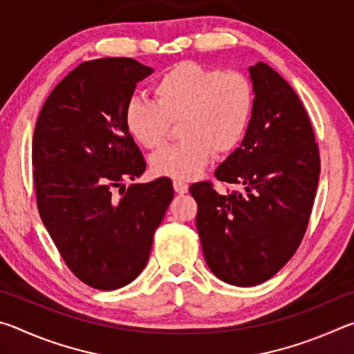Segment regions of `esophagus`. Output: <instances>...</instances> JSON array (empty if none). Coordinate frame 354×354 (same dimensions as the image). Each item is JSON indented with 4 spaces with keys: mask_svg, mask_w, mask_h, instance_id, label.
Instances as JSON below:
<instances>
[{
    "mask_svg": "<svg viewBox=\"0 0 354 354\" xmlns=\"http://www.w3.org/2000/svg\"><path fill=\"white\" fill-rule=\"evenodd\" d=\"M173 189H175V192L176 194H179V195H184V194H187V190H189V185L185 184V183H183V181H173Z\"/></svg>",
    "mask_w": 354,
    "mask_h": 354,
    "instance_id": "1",
    "label": "esophagus"
}]
</instances>
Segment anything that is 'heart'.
Returning a JSON list of instances; mask_svg holds the SVG:
<instances>
[{
    "label": "heart",
    "instance_id": "obj_1",
    "mask_svg": "<svg viewBox=\"0 0 354 354\" xmlns=\"http://www.w3.org/2000/svg\"><path fill=\"white\" fill-rule=\"evenodd\" d=\"M154 103L133 100L124 109V127L148 149L169 139L179 122L181 142L151 158L159 176L194 179L205 171L214 154H230L242 142L253 117L256 95L242 71H223L196 62L171 67L153 86Z\"/></svg>",
    "mask_w": 354,
    "mask_h": 354
}]
</instances>
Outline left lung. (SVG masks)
Returning <instances> with one entry per match:
<instances>
[{
    "label": "left lung",
    "mask_w": 354,
    "mask_h": 354,
    "mask_svg": "<svg viewBox=\"0 0 354 354\" xmlns=\"http://www.w3.org/2000/svg\"><path fill=\"white\" fill-rule=\"evenodd\" d=\"M256 103L241 147L215 170L221 184L201 181L189 192L198 205L206 263L227 284L250 287L270 279L303 241L320 175L314 129L298 95L270 65L250 67Z\"/></svg>",
    "instance_id": "8db88e82"
}]
</instances>
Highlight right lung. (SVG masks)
<instances>
[{
  "instance_id": "obj_1",
  "label": "right lung",
  "mask_w": 354,
  "mask_h": 354,
  "mask_svg": "<svg viewBox=\"0 0 354 354\" xmlns=\"http://www.w3.org/2000/svg\"><path fill=\"white\" fill-rule=\"evenodd\" d=\"M151 73L131 57L82 62L53 88L35 123L40 218L67 267L93 289L115 290L139 277L175 195L170 178L122 185L147 169L124 109Z\"/></svg>"
}]
</instances>
